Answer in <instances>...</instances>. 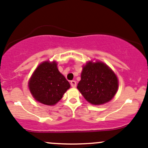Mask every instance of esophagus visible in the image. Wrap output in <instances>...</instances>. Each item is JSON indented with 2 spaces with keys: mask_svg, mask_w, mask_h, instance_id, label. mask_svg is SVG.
I'll list each match as a JSON object with an SVG mask.
<instances>
[{
  "mask_svg": "<svg viewBox=\"0 0 148 148\" xmlns=\"http://www.w3.org/2000/svg\"><path fill=\"white\" fill-rule=\"evenodd\" d=\"M71 86H72L73 88L76 87V85H77V83H76L75 80H71Z\"/></svg>",
  "mask_w": 148,
  "mask_h": 148,
  "instance_id": "esophagus-1",
  "label": "esophagus"
}]
</instances>
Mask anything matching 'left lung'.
I'll list each match as a JSON object with an SVG mask.
<instances>
[{
  "label": "left lung",
  "mask_w": 148,
  "mask_h": 148,
  "mask_svg": "<svg viewBox=\"0 0 148 148\" xmlns=\"http://www.w3.org/2000/svg\"><path fill=\"white\" fill-rule=\"evenodd\" d=\"M77 88L89 103L100 105L109 101L116 94L118 80L104 63L89 62L83 67Z\"/></svg>",
  "instance_id": "obj_1"
}]
</instances>
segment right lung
Wrapping results in <instances>:
<instances>
[{
    "label": "right lung",
    "mask_w": 148,
    "mask_h": 148,
    "mask_svg": "<svg viewBox=\"0 0 148 148\" xmlns=\"http://www.w3.org/2000/svg\"><path fill=\"white\" fill-rule=\"evenodd\" d=\"M70 86L69 82L59 72L55 62L39 65L29 82L34 98L49 106L58 103Z\"/></svg>",
    "instance_id": "right-lung-1"
}]
</instances>
